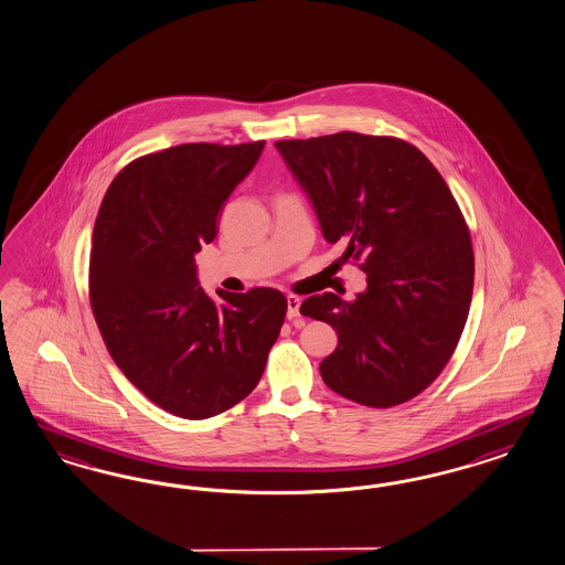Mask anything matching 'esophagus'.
I'll return each mask as SVG.
<instances>
[{
    "label": "esophagus",
    "mask_w": 565,
    "mask_h": 565,
    "mask_svg": "<svg viewBox=\"0 0 565 565\" xmlns=\"http://www.w3.org/2000/svg\"><path fill=\"white\" fill-rule=\"evenodd\" d=\"M298 317H300V298L290 294V296H288V319L294 321V319H298Z\"/></svg>",
    "instance_id": "obj_1"
}]
</instances>
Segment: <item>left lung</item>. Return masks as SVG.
<instances>
[{"label":"left lung","mask_w":565,"mask_h":565,"mask_svg":"<svg viewBox=\"0 0 565 565\" xmlns=\"http://www.w3.org/2000/svg\"><path fill=\"white\" fill-rule=\"evenodd\" d=\"M275 148L312 201L322 236L367 275L355 300L324 291L300 306L339 337L322 381L376 409L417 397L457 350L473 296V244L457 199L403 139L341 131Z\"/></svg>","instance_id":"obj_1"}]
</instances>
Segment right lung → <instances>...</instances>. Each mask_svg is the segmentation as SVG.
Instances as JSON below:
<instances>
[{"label":"right lung","instance_id":"right-lung-1","mask_svg":"<svg viewBox=\"0 0 565 565\" xmlns=\"http://www.w3.org/2000/svg\"><path fill=\"white\" fill-rule=\"evenodd\" d=\"M265 141L181 143L129 162L92 232L90 306L110 358L134 386L183 419L228 412L259 384L288 300L198 286L195 253L217 234L234 186Z\"/></svg>","mask_w":565,"mask_h":565}]
</instances>
